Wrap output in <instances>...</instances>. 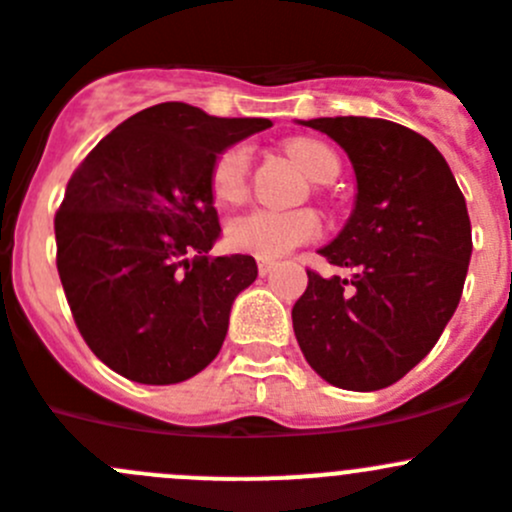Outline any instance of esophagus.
<instances>
[{"label": "esophagus", "mask_w": 512, "mask_h": 512, "mask_svg": "<svg viewBox=\"0 0 512 512\" xmlns=\"http://www.w3.org/2000/svg\"><path fill=\"white\" fill-rule=\"evenodd\" d=\"M274 261H269V259H259V274L261 276H266V274H271V271H274Z\"/></svg>", "instance_id": "esophagus-1"}]
</instances>
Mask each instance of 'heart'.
<instances>
[{"label":"heart","instance_id":"1","mask_svg":"<svg viewBox=\"0 0 512 512\" xmlns=\"http://www.w3.org/2000/svg\"><path fill=\"white\" fill-rule=\"evenodd\" d=\"M287 152L314 182H330L340 172V159L327 144L299 137L287 142ZM251 152L246 144H233L215 157L210 172V187L220 203H238L246 195ZM320 236V220L309 210H248L236 215L225 228V241L233 251L248 253L256 259H281L292 248Z\"/></svg>","mask_w":512,"mask_h":512}]
</instances>
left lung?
I'll list each match as a JSON object with an SVG mask.
<instances>
[{
    "label": "left lung",
    "instance_id": "left-lung-1",
    "mask_svg": "<svg viewBox=\"0 0 512 512\" xmlns=\"http://www.w3.org/2000/svg\"><path fill=\"white\" fill-rule=\"evenodd\" d=\"M353 162L348 223L320 253L353 279L307 271L292 309L314 373L348 391L401 381L452 320L472 256V225L447 159L426 137L368 116L299 121Z\"/></svg>",
    "mask_w": 512,
    "mask_h": 512
}]
</instances>
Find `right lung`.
<instances>
[{"label":"right lung","instance_id":"add662e5","mask_svg":"<svg viewBox=\"0 0 512 512\" xmlns=\"http://www.w3.org/2000/svg\"><path fill=\"white\" fill-rule=\"evenodd\" d=\"M269 119H218L167 101L91 149L55 213L58 274L83 340L129 381L170 386L213 363L253 256H208L220 236L210 172Z\"/></svg>","mask_w":512,"mask_h":512}]
</instances>
